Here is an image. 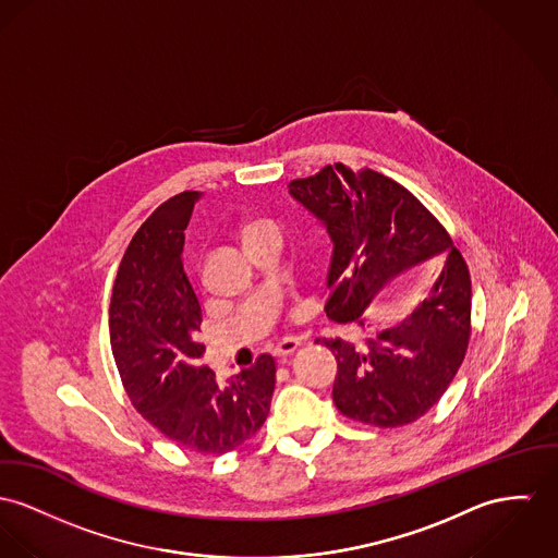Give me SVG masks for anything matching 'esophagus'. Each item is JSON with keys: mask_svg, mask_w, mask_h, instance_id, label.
I'll return each instance as SVG.
<instances>
[{"mask_svg": "<svg viewBox=\"0 0 558 558\" xmlns=\"http://www.w3.org/2000/svg\"><path fill=\"white\" fill-rule=\"evenodd\" d=\"M300 345V340H295V338H284V340H280V342L276 343L274 354H276V356H287V354L295 352Z\"/></svg>", "mask_w": 558, "mask_h": 558, "instance_id": "obj_1", "label": "esophagus"}]
</instances>
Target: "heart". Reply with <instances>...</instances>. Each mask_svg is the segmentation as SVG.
<instances>
[{"instance_id":"1","label":"heart","mask_w":558,"mask_h":558,"mask_svg":"<svg viewBox=\"0 0 558 558\" xmlns=\"http://www.w3.org/2000/svg\"><path fill=\"white\" fill-rule=\"evenodd\" d=\"M258 225H260V222H251V225H246V227H244V231H242V238H244L248 231H253V229L258 227Z\"/></svg>"}]
</instances>
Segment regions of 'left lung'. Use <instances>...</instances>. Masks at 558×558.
<instances>
[{"mask_svg": "<svg viewBox=\"0 0 558 558\" xmlns=\"http://www.w3.org/2000/svg\"><path fill=\"white\" fill-rule=\"evenodd\" d=\"M289 193L327 227L333 257L325 312L361 333L363 312L401 271L446 255L439 278L401 325L356 340H316L336 361L343 416L380 429L425 416L457 376L472 338V278L448 231L399 182L374 170L327 166L291 180Z\"/></svg>", "mask_w": 558, "mask_h": 558, "instance_id": "8db88e82", "label": "left lung"}]
</instances>
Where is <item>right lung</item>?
Returning a JSON list of instances; mask_svg holds the SVG:
<instances>
[{
  "mask_svg": "<svg viewBox=\"0 0 558 558\" xmlns=\"http://www.w3.org/2000/svg\"><path fill=\"white\" fill-rule=\"evenodd\" d=\"M197 191L163 202L129 242L110 301V345L133 408L189 450L225 454L246 444L267 414L276 363L260 354L220 380L202 363V307L182 246Z\"/></svg>",
  "mask_w": 558,
  "mask_h": 558,
  "instance_id": "add662e5",
  "label": "right lung"
}]
</instances>
